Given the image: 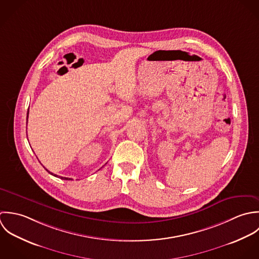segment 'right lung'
<instances>
[{
  "mask_svg": "<svg viewBox=\"0 0 259 259\" xmlns=\"http://www.w3.org/2000/svg\"><path fill=\"white\" fill-rule=\"evenodd\" d=\"M28 115H29V109H28V113H27V120H28ZM46 169V168H45ZM47 170V169H46ZM50 174H52L54 175L55 177H59V178H61V179H63V180H72V178H68V177H62V176H58V175H56V174H53L52 172H50L49 170H47Z\"/></svg>",
  "mask_w": 259,
  "mask_h": 259,
  "instance_id": "right-lung-1",
  "label": "right lung"
}]
</instances>
